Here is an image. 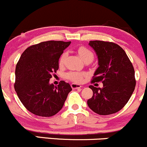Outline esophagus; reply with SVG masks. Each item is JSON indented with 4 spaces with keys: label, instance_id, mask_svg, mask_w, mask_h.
<instances>
[{
    "label": "esophagus",
    "instance_id": "obj_1",
    "mask_svg": "<svg viewBox=\"0 0 147 147\" xmlns=\"http://www.w3.org/2000/svg\"><path fill=\"white\" fill-rule=\"evenodd\" d=\"M71 86H72V89H80V88L82 87V86L80 85V84H76V83H72V84H71Z\"/></svg>",
    "mask_w": 147,
    "mask_h": 147
}]
</instances>
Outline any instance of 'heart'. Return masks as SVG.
<instances>
[{
  "instance_id": "1",
  "label": "heart",
  "mask_w": 147,
  "mask_h": 147,
  "mask_svg": "<svg viewBox=\"0 0 147 147\" xmlns=\"http://www.w3.org/2000/svg\"><path fill=\"white\" fill-rule=\"evenodd\" d=\"M78 53L80 55V58L84 61V60L87 59L89 58H92V59L94 58V54L89 49H86L85 47H80L78 49ZM66 58V53H63L61 55V58L59 60V64L63 65L64 63L65 60ZM85 75V74L83 72H70L67 74V78L69 79L72 81L75 82H81L82 81L83 78Z\"/></svg>"
}]
</instances>
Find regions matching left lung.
I'll list each match as a JSON object with an SVG mask.
<instances>
[{
	"mask_svg": "<svg viewBox=\"0 0 147 147\" xmlns=\"http://www.w3.org/2000/svg\"><path fill=\"white\" fill-rule=\"evenodd\" d=\"M89 45L98 58V68L92 82H102L103 87L89 86L93 96L88 106L96 113L110 115L121 110L135 90V69L125 51L118 44L91 41Z\"/></svg>",
	"mask_w": 147,
	"mask_h": 147,
	"instance_id": "obj_1",
	"label": "left lung"
}]
</instances>
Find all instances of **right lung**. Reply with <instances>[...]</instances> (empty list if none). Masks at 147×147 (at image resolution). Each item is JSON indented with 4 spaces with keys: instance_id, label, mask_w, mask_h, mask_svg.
Segmentation results:
<instances>
[{
    "instance_id": "add662e5",
    "label": "right lung",
    "mask_w": 147,
    "mask_h": 147,
    "mask_svg": "<svg viewBox=\"0 0 147 147\" xmlns=\"http://www.w3.org/2000/svg\"><path fill=\"white\" fill-rule=\"evenodd\" d=\"M71 41H48L27 48L15 68V89L24 107L34 115L51 117L63 108L72 87L61 81L49 83L58 69L59 58Z\"/></svg>"
}]
</instances>
